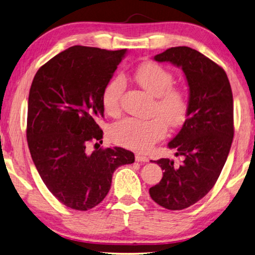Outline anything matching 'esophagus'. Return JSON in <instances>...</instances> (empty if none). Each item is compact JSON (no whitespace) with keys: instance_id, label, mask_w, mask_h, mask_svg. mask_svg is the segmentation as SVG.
<instances>
[{"instance_id":"1","label":"esophagus","mask_w":255,"mask_h":255,"mask_svg":"<svg viewBox=\"0 0 255 255\" xmlns=\"http://www.w3.org/2000/svg\"><path fill=\"white\" fill-rule=\"evenodd\" d=\"M135 161L136 162H148V157L142 154H135Z\"/></svg>"}]
</instances>
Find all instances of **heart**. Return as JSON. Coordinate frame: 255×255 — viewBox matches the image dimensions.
<instances>
[{
  "mask_svg": "<svg viewBox=\"0 0 255 255\" xmlns=\"http://www.w3.org/2000/svg\"><path fill=\"white\" fill-rule=\"evenodd\" d=\"M134 80L146 92L155 97L154 113L161 117L150 120L124 118L115 122L110 128L111 140L129 150L145 152L166 135L167 127L175 128L184 122L189 112V97L183 89L172 86V72L153 62H147L134 73ZM126 90V82L121 76L112 79L104 86L102 105L110 115H117L120 102Z\"/></svg>",
  "mask_w": 255,
  "mask_h": 255,
  "instance_id": "1",
  "label": "heart"
}]
</instances>
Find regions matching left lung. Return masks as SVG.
Returning a JSON list of instances; mask_svg holds the SVG:
<instances>
[{
    "instance_id": "obj_1",
    "label": "left lung",
    "mask_w": 255,
    "mask_h": 255,
    "mask_svg": "<svg viewBox=\"0 0 255 255\" xmlns=\"http://www.w3.org/2000/svg\"><path fill=\"white\" fill-rule=\"evenodd\" d=\"M183 70L189 84V112L177 135L167 144L183 161H154L163 172L150 195L158 205L176 211L189 208L209 193L218 181L233 141V95L225 71L187 46L167 49L154 56Z\"/></svg>"
}]
</instances>
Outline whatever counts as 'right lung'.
Returning <instances> with one entry per match:
<instances>
[{"label":"right lung","mask_w":255,"mask_h":255,"mask_svg":"<svg viewBox=\"0 0 255 255\" xmlns=\"http://www.w3.org/2000/svg\"><path fill=\"white\" fill-rule=\"evenodd\" d=\"M126 53L75 45L52 57L33 79L26 124L32 160L51 193L73 210L102 202L114 171L134 162L133 152L122 147L88 150L103 137L98 124L104 117L102 92Z\"/></svg>","instance_id":"add662e5"}]
</instances>
